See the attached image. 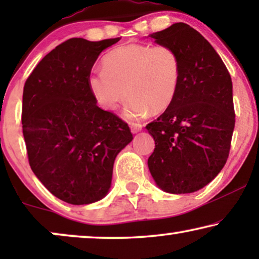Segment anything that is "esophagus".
I'll return each instance as SVG.
<instances>
[{
    "mask_svg": "<svg viewBox=\"0 0 259 259\" xmlns=\"http://www.w3.org/2000/svg\"><path fill=\"white\" fill-rule=\"evenodd\" d=\"M141 128H143V125H140V123H131V131H132V133L140 132Z\"/></svg>",
    "mask_w": 259,
    "mask_h": 259,
    "instance_id": "obj_1",
    "label": "esophagus"
}]
</instances>
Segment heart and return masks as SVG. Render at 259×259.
<instances>
[{
    "label": "heart",
    "mask_w": 259,
    "mask_h": 259,
    "mask_svg": "<svg viewBox=\"0 0 259 259\" xmlns=\"http://www.w3.org/2000/svg\"><path fill=\"white\" fill-rule=\"evenodd\" d=\"M104 68L92 70L88 87L106 111H115L132 95L125 108L128 119L162 112L172 104L180 79V61L165 45L127 44L105 55Z\"/></svg>",
    "instance_id": "obj_1"
}]
</instances>
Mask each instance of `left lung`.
<instances>
[{"label":"left lung","instance_id":"left-lung-1","mask_svg":"<svg viewBox=\"0 0 259 259\" xmlns=\"http://www.w3.org/2000/svg\"><path fill=\"white\" fill-rule=\"evenodd\" d=\"M148 36L175 49L180 61L172 104L146 126L155 141L148 168L165 192H196L228 160L235 128L231 76L210 42L189 24L175 23Z\"/></svg>","mask_w":259,"mask_h":259}]
</instances>
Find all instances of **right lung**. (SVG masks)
<instances>
[{"mask_svg": "<svg viewBox=\"0 0 259 259\" xmlns=\"http://www.w3.org/2000/svg\"><path fill=\"white\" fill-rule=\"evenodd\" d=\"M119 40L69 38L48 53L24 83L29 165L46 189L68 204L101 200L116 155L133 140L125 121L98 107L87 82L100 53Z\"/></svg>", "mask_w": 259, "mask_h": 259, "instance_id": "1", "label": "right lung"}]
</instances>
